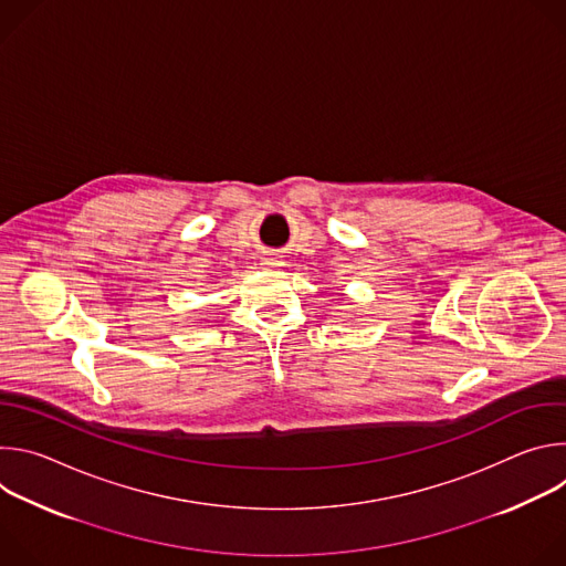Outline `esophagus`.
Masks as SVG:
<instances>
[{
  "label": "esophagus",
  "mask_w": 566,
  "mask_h": 566,
  "mask_svg": "<svg viewBox=\"0 0 566 566\" xmlns=\"http://www.w3.org/2000/svg\"><path fill=\"white\" fill-rule=\"evenodd\" d=\"M266 264H273V260H266Z\"/></svg>",
  "instance_id": "1"
}]
</instances>
